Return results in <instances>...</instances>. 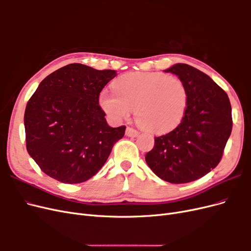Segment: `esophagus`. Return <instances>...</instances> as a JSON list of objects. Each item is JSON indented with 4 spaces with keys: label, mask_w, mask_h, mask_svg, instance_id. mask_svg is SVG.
Returning <instances> with one entry per match:
<instances>
[{
    "label": "esophagus",
    "mask_w": 251,
    "mask_h": 251,
    "mask_svg": "<svg viewBox=\"0 0 251 251\" xmlns=\"http://www.w3.org/2000/svg\"><path fill=\"white\" fill-rule=\"evenodd\" d=\"M138 134H139V132H138V131H136L135 128L130 127V126H127V127H126V136H128V137H137Z\"/></svg>",
    "instance_id": "obj_1"
}]
</instances>
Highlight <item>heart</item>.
Here are the masks:
<instances>
[{
    "label": "heart",
    "instance_id": "obj_1",
    "mask_svg": "<svg viewBox=\"0 0 251 251\" xmlns=\"http://www.w3.org/2000/svg\"><path fill=\"white\" fill-rule=\"evenodd\" d=\"M114 92L102 91L100 105L114 121L131 115L140 126L154 133L177 127L187 109L188 94L180 78L160 72H130L113 82Z\"/></svg>",
    "mask_w": 251,
    "mask_h": 251
}]
</instances>
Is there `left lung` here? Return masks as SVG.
Wrapping results in <instances>:
<instances>
[{
	"instance_id": "obj_1",
	"label": "left lung",
	"mask_w": 251,
	"mask_h": 251,
	"mask_svg": "<svg viewBox=\"0 0 251 251\" xmlns=\"http://www.w3.org/2000/svg\"><path fill=\"white\" fill-rule=\"evenodd\" d=\"M171 72L183 81L188 94L183 120L172 132L155 137L146 161L155 175L171 183H187L214 170L231 134L229 98L208 75L186 64Z\"/></svg>"
}]
</instances>
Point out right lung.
<instances>
[{"mask_svg": "<svg viewBox=\"0 0 251 251\" xmlns=\"http://www.w3.org/2000/svg\"><path fill=\"white\" fill-rule=\"evenodd\" d=\"M116 74L70 64L41 81L26 105V148L49 177L68 184L89 180L124 137L126 126L111 127L98 102Z\"/></svg>", "mask_w": 251, "mask_h": 251, "instance_id": "add662e5", "label": "right lung"}]
</instances>
